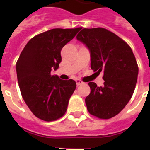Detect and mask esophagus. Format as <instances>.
<instances>
[{"instance_id":"esophagus-1","label":"esophagus","mask_w":150,"mask_h":150,"mask_svg":"<svg viewBox=\"0 0 150 150\" xmlns=\"http://www.w3.org/2000/svg\"><path fill=\"white\" fill-rule=\"evenodd\" d=\"M75 82H76V84H77V86H79V85H81V84H82V83H83V82H82V81H81V80H79V79H76V80H75Z\"/></svg>"}]
</instances>
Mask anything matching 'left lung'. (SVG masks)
I'll return each mask as SVG.
<instances>
[{
    "label": "left lung",
    "instance_id": "obj_1",
    "mask_svg": "<svg viewBox=\"0 0 150 150\" xmlns=\"http://www.w3.org/2000/svg\"><path fill=\"white\" fill-rule=\"evenodd\" d=\"M90 52L91 68L103 73V86L89 82L91 92L85 101L89 114L101 119L118 114L132 98L139 68L131 47L103 28L83 29L76 36Z\"/></svg>",
    "mask_w": 150,
    "mask_h": 150
}]
</instances>
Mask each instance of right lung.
Instances as JSON below:
<instances>
[{
    "mask_svg": "<svg viewBox=\"0 0 150 150\" xmlns=\"http://www.w3.org/2000/svg\"><path fill=\"white\" fill-rule=\"evenodd\" d=\"M82 28L53 29L34 36L27 43L16 63L22 98L33 114L46 121L65 114L76 82L52 75L61 61V50Z\"/></svg>",
    "mask_w": 150,
    "mask_h": 150,
    "instance_id": "add662e5",
    "label": "right lung"
}]
</instances>
